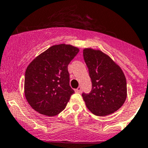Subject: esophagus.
I'll list each match as a JSON object with an SVG mask.
<instances>
[{
  "label": "esophagus",
  "mask_w": 148,
  "mask_h": 148,
  "mask_svg": "<svg viewBox=\"0 0 148 148\" xmlns=\"http://www.w3.org/2000/svg\"><path fill=\"white\" fill-rule=\"evenodd\" d=\"M81 91H82V88H81V87H78V88L75 90L76 93H80Z\"/></svg>",
  "instance_id": "obj_1"
}]
</instances>
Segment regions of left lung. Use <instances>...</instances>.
Returning <instances> with one entry per match:
<instances>
[{
	"label": "left lung",
	"mask_w": 148,
	"mask_h": 148,
	"mask_svg": "<svg viewBox=\"0 0 148 148\" xmlns=\"http://www.w3.org/2000/svg\"><path fill=\"white\" fill-rule=\"evenodd\" d=\"M83 57L92 82L90 93L82 94L87 107L97 116L114 113L127 97L124 73L109 55L99 49L85 48Z\"/></svg>",
	"instance_id": "1"
}]
</instances>
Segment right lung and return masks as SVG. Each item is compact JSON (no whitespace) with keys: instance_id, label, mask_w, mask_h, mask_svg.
<instances>
[{"instance_id":"obj_1","label":"right lung","mask_w":148,"mask_h":148,"mask_svg":"<svg viewBox=\"0 0 148 148\" xmlns=\"http://www.w3.org/2000/svg\"><path fill=\"white\" fill-rule=\"evenodd\" d=\"M79 51L70 45H53L28 65L25 74V96L34 110L52 117L66 108L74 93L69 85L68 65Z\"/></svg>"}]
</instances>
